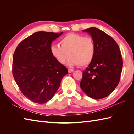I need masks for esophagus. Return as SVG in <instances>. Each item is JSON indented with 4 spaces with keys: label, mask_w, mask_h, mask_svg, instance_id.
<instances>
[{
    "label": "esophagus",
    "mask_w": 134,
    "mask_h": 134,
    "mask_svg": "<svg viewBox=\"0 0 134 134\" xmlns=\"http://www.w3.org/2000/svg\"><path fill=\"white\" fill-rule=\"evenodd\" d=\"M68 71H69V73H71V72H72L74 71V70L73 69H68Z\"/></svg>",
    "instance_id": "34e87169"
}]
</instances>
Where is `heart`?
Masks as SVG:
<instances>
[{"label": "heart", "mask_w": 134, "mask_h": 134, "mask_svg": "<svg viewBox=\"0 0 134 134\" xmlns=\"http://www.w3.org/2000/svg\"><path fill=\"white\" fill-rule=\"evenodd\" d=\"M60 45L52 44L50 51L58 62L64 64L69 56L68 61L69 66L80 65L82 66L90 64L94 58L96 46L93 40L90 37L75 34H69L65 36L60 42Z\"/></svg>", "instance_id": "obj_1"}]
</instances>
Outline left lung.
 <instances>
[{
	"mask_svg": "<svg viewBox=\"0 0 134 134\" xmlns=\"http://www.w3.org/2000/svg\"><path fill=\"white\" fill-rule=\"evenodd\" d=\"M83 31L91 36L96 54L83 72L80 86L88 97L102 99L110 94L119 83L123 64L122 56L116 42L103 31L95 27Z\"/></svg>",
	"mask_w": 134,
	"mask_h": 134,
	"instance_id": "1",
	"label": "left lung"
}]
</instances>
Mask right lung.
<instances>
[{"label": "right lung", "instance_id": "right-lung-1", "mask_svg": "<svg viewBox=\"0 0 134 134\" xmlns=\"http://www.w3.org/2000/svg\"><path fill=\"white\" fill-rule=\"evenodd\" d=\"M63 34L40 31L20 43L13 58V75L20 90L32 102L49 101L59 89L67 68L52 55V42Z\"/></svg>", "mask_w": 134, "mask_h": 134}]
</instances>
